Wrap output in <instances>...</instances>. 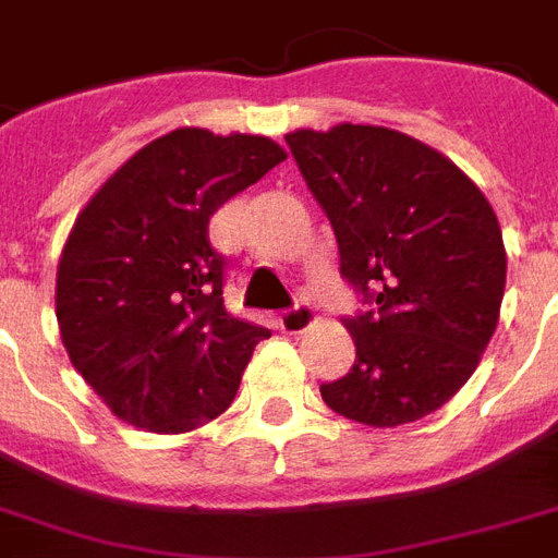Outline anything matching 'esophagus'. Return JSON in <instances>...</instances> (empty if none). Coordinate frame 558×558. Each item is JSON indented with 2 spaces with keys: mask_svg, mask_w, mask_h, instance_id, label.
<instances>
[{
  "mask_svg": "<svg viewBox=\"0 0 558 558\" xmlns=\"http://www.w3.org/2000/svg\"><path fill=\"white\" fill-rule=\"evenodd\" d=\"M315 322V313L310 301H298L292 310H283L280 313V330L283 332H304L310 324Z\"/></svg>",
  "mask_w": 558,
  "mask_h": 558,
  "instance_id": "34e87169",
  "label": "esophagus"
}]
</instances>
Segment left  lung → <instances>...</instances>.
I'll use <instances>...</instances> for the list:
<instances>
[{
	"instance_id": "8db88e82",
	"label": "left lung",
	"mask_w": 558,
	"mask_h": 558,
	"mask_svg": "<svg viewBox=\"0 0 558 558\" xmlns=\"http://www.w3.org/2000/svg\"><path fill=\"white\" fill-rule=\"evenodd\" d=\"M371 310L344 318L356 362L322 385L336 414L414 423L458 393L493 339L507 283L501 226L442 153L371 124L287 135Z\"/></svg>"
}]
</instances>
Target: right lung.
Here are the masks:
<instances>
[{"label":"right lung","instance_id":"obj_1","mask_svg":"<svg viewBox=\"0 0 558 558\" xmlns=\"http://www.w3.org/2000/svg\"><path fill=\"white\" fill-rule=\"evenodd\" d=\"M287 159L266 135L182 126L126 159L77 214L57 266L74 371L124 423L182 434L219 416L266 327L222 304L219 205Z\"/></svg>","mask_w":558,"mask_h":558}]
</instances>
